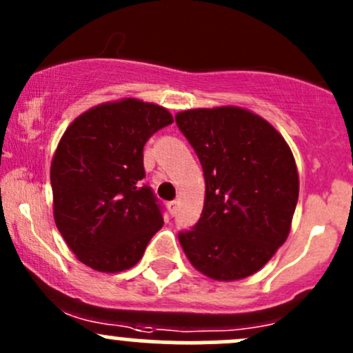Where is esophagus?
Listing matches in <instances>:
<instances>
[{
	"mask_svg": "<svg viewBox=\"0 0 353 353\" xmlns=\"http://www.w3.org/2000/svg\"><path fill=\"white\" fill-rule=\"evenodd\" d=\"M167 206H169L170 215H176V212H177V201H170Z\"/></svg>",
	"mask_w": 353,
	"mask_h": 353,
	"instance_id": "34e87169",
	"label": "esophagus"
}]
</instances>
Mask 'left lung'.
<instances>
[{"mask_svg":"<svg viewBox=\"0 0 353 353\" xmlns=\"http://www.w3.org/2000/svg\"><path fill=\"white\" fill-rule=\"evenodd\" d=\"M205 176V205L179 243L191 265L220 282L252 275L285 243L299 198L294 155L282 134L241 108L176 114Z\"/></svg>","mask_w":353,"mask_h":353,"instance_id":"obj_1","label":"left lung"}]
</instances>
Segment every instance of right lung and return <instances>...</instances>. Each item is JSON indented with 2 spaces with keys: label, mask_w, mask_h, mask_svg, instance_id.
I'll return each mask as SVG.
<instances>
[{
  "label": "right lung",
  "mask_w": 353,
  "mask_h": 353,
  "mask_svg": "<svg viewBox=\"0 0 353 353\" xmlns=\"http://www.w3.org/2000/svg\"><path fill=\"white\" fill-rule=\"evenodd\" d=\"M172 121L165 108L123 99L68 126L51 163L54 222L83 265L124 272L163 225L159 199L141 183L143 147Z\"/></svg>",
  "instance_id": "1"
}]
</instances>
